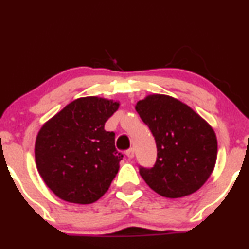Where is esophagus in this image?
Here are the masks:
<instances>
[{"label": "esophagus", "instance_id": "obj_1", "mask_svg": "<svg viewBox=\"0 0 249 249\" xmlns=\"http://www.w3.org/2000/svg\"><path fill=\"white\" fill-rule=\"evenodd\" d=\"M126 157L128 159H133L134 158V148H130L128 151H126Z\"/></svg>", "mask_w": 249, "mask_h": 249}]
</instances>
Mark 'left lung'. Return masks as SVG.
<instances>
[{
  "mask_svg": "<svg viewBox=\"0 0 249 249\" xmlns=\"http://www.w3.org/2000/svg\"><path fill=\"white\" fill-rule=\"evenodd\" d=\"M136 110L157 142L154 167H140L139 172L148 187L168 198L198 190L217 161V137L211 125L189 106L168 95L146 96L137 102Z\"/></svg>",
  "mask_w": 249,
  "mask_h": 249,
  "instance_id": "left-lung-1",
  "label": "left lung"
}]
</instances>
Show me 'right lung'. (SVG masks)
<instances>
[{
	"mask_svg": "<svg viewBox=\"0 0 249 249\" xmlns=\"http://www.w3.org/2000/svg\"><path fill=\"white\" fill-rule=\"evenodd\" d=\"M119 102L88 96L67 104L41 126L36 138L39 175L60 199L91 204L107 193L123 155L115 133L104 130Z\"/></svg>",
	"mask_w": 249,
	"mask_h": 249,
	"instance_id": "add662e5",
	"label": "right lung"
}]
</instances>
